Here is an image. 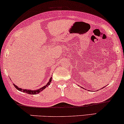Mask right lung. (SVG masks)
<instances>
[{
	"label": "right lung",
	"instance_id": "obj_1",
	"mask_svg": "<svg viewBox=\"0 0 124 124\" xmlns=\"http://www.w3.org/2000/svg\"><path fill=\"white\" fill-rule=\"evenodd\" d=\"M52 81V77L50 78V81H49V82L47 83V85H46L45 86H44L43 87H42L41 88H40L39 89H38V90H26V89H21V88H19L18 87V86H17L16 85H15L14 84H13V86H15V87L16 88V89H17L19 91H23V93H26L27 94H32V95H35V94H38V93H39L40 91H43L44 89H45L46 87H48V86L50 85V83Z\"/></svg>",
	"mask_w": 124,
	"mask_h": 124
}]
</instances>
